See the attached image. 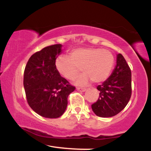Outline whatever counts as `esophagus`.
Returning <instances> with one entry per match:
<instances>
[{
    "label": "esophagus",
    "instance_id": "obj_1",
    "mask_svg": "<svg viewBox=\"0 0 151 151\" xmlns=\"http://www.w3.org/2000/svg\"><path fill=\"white\" fill-rule=\"evenodd\" d=\"M77 91H82V92H84V91H86V89H84V88H77Z\"/></svg>",
    "mask_w": 151,
    "mask_h": 151
}]
</instances>
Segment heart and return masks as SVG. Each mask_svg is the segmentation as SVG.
Returning a JSON list of instances; mask_svg holds the SVG:
<instances>
[{"instance_id": "1", "label": "heart", "mask_w": 151, "mask_h": 151, "mask_svg": "<svg viewBox=\"0 0 151 151\" xmlns=\"http://www.w3.org/2000/svg\"><path fill=\"white\" fill-rule=\"evenodd\" d=\"M70 57H58L55 68L67 79L75 78L81 69L85 74L74 81L79 86L86 85L90 80L94 83L104 81L113 70L115 61L111 52L101 48H78L71 52Z\"/></svg>"}]
</instances>
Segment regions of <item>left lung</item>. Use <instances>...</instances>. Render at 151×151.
Here are the masks:
<instances>
[{
	"label": "left lung",
	"mask_w": 151,
	"mask_h": 151,
	"mask_svg": "<svg viewBox=\"0 0 151 151\" xmlns=\"http://www.w3.org/2000/svg\"><path fill=\"white\" fill-rule=\"evenodd\" d=\"M96 89L99 97L91 105L96 116L111 117L125 108L131 96V72L121 54L117 55L116 65L110 77Z\"/></svg>",
	"instance_id": "1"
}]
</instances>
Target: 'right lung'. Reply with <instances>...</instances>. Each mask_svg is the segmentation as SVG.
<instances>
[{
    "label": "right lung",
    "mask_w": 151,
    "mask_h": 151,
    "mask_svg": "<svg viewBox=\"0 0 151 151\" xmlns=\"http://www.w3.org/2000/svg\"><path fill=\"white\" fill-rule=\"evenodd\" d=\"M61 44L37 52L29 59L24 72L23 85L30 108L41 116L56 119L65 113L67 98L75 87L60 76L55 60L62 52Z\"/></svg>",
    "instance_id": "obj_1"
}]
</instances>
